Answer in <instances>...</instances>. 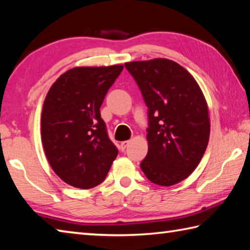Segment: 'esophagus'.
Returning <instances> with one entry per match:
<instances>
[{"label":"esophagus","mask_w":250,"mask_h":250,"mask_svg":"<svg viewBox=\"0 0 250 250\" xmlns=\"http://www.w3.org/2000/svg\"><path fill=\"white\" fill-rule=\"evenodd\" d=\"M129 143H130V141H124V142H121L120 146H121V149H122V151H125V147L128 146V145H129Z\"/></svg>","instance_id":"obj_1"}]
</instances>
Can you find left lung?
I'll use <instances>...</instances> for the list:
<instances>
[{"label":"left lung","mask_w":250,"mask_h":250,"mask_svg":"<svg viewBox=\"0 0 250 250\" xmlns=\"http://www.w3.org/2000/svg\"><path fill=\"white\" fill-rule=\"evenodd\" d=\"M125 65L148 108V151L141 169L153 184H178L196 169L208 146L206 98L193 76L168 59Z\"/></svg>","instance_id":"left-lung-1"}]
</instances>
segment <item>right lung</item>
<instances>
[{
  "label": "right lung",
  "instance_id": "1",
  "mask_svg": "<svg viewBox=\"0 0 250 250\" xmlns=\"http://www.w3.org/2000/svg\"><path fill=\"white\" fill-rule=\"evenodd\" d=\"M122 70L124 65L74 67L54 82L44 99V153L54 172L73 187L102 184L118 155L101 106Z\"/></svg>",
  "mask_w": 250,
  "mask_h": 250
}]
</instances>
